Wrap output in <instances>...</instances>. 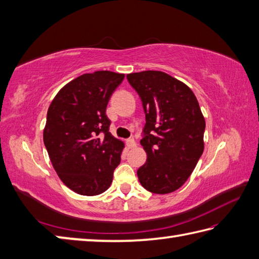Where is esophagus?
I'll return each mask as SVG.
<instances>
[{
    "label": "esophagus",
    "instance_id": "obj_1",
    "mask_svg": "<svg viewBox=\"0 0 259 259\" xmlns=\"http://www.w3.org/2000/svg\"><path fill=\"white\" fill-rule=\"evenodd\" d=\"M126 146H128L129 149H134L137 147V144L134 139H129L128 141H126Z\"/></svg>",
    "mask_w": 259,
    "mask_h": 259
}]
</instances>
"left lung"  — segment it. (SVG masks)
Here are the masks:
<instances>
[{
	"label": "left lung",
	"instance_id": "left-lung-1",
	"mask_svg": "<svg viewBox=\"0 0 259 259\" xmlns=\"http://www.w3.org/2000/svg\"><path fill=\"white\" fill-rule=\"evenodd\" d=\"M146 113L141 146L146 164L137 170L140 184L155 194L179 190L204 150L205 120L192 90L160 70L126 75Z\"/></svg>",
	"mask_w": 259,
	"mask_h": 259
}]
</instances>
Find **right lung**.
I'll use <instances>...</instances> for the list:
<instances>
[{
  "mask_svg": "<svg viewBox=\"0 0 259 259\" xmlns=\"http://www.w3.org/2000/svg\"><path fill=\"white\" fill-rule=\"evenodd\" d=\"M123 78L110 70L83 74L63 86L49 105L44 143L56 173L75 193L99 195L112 183L124 144L111 135L105 111Z\"/></svg>",
  "mask_w": 259,
  "mask_h": 259,
  "instance_id": "right-lung-1",
  "label": "right lung"
}]
</instances>
